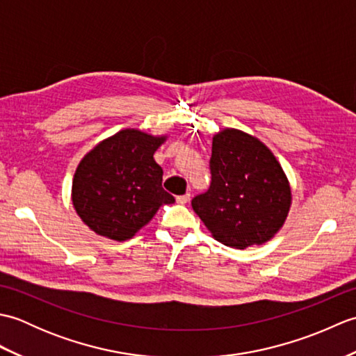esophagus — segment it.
<instances>
[{
  "mask_svg": "<svg viewBox=\"0 0 356 356\" xmlns=\"http://www.w3.org/2000/svg\"><path fill=\"white\" fill-rule=\"evenodd\" d=\"M190 199H191V194H190V193H186V194H184V195H177V197H176V202H177V203H180V205H185V203L190 202Z\"/></svg>",
  "mask_w": 356,
  "mask_h": 356,
  "instance_id": "obj_1",
  "label": "esophagus"
}]
</instances>
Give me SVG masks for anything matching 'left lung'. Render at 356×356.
<instances>
[{
  "label": "left lung",
  "mask_w": 356,
  "mask_h": 356,
  "mask_svg": "<svg viewBox=\"0 0 356 356\" xmlns=\"http://www.w3.org/2000/svg\"><path fill=\"white\" fill-rule=\"evenodd\" d=\"M209 190L191 205L225 246L263 245L282 228L291 208V186L270 149L254 136L226 128L213 138Z\"/></svg>",
  "instance_id": "1"
}]
</instances>
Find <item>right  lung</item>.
Masks as SVG:
<instances>
[{
	"label": "right lung",
	"instance_id": "add662e5",
	"mask_svg": "<svg viewBox=\"0 0 356 356\" xmlns=\"http://www.w3.org/2000/svg\"><path fill=\"white\" fill-rule=\"evenodd\" d=\"M166 136L134 128L97 143L79 162L72 200L90 229L116 241L131 238L174 197L162 188L163 171L153 154Z\"/></svg>",
	"mask_w": 356,
	"mask_h": 356
}]
</instances>
